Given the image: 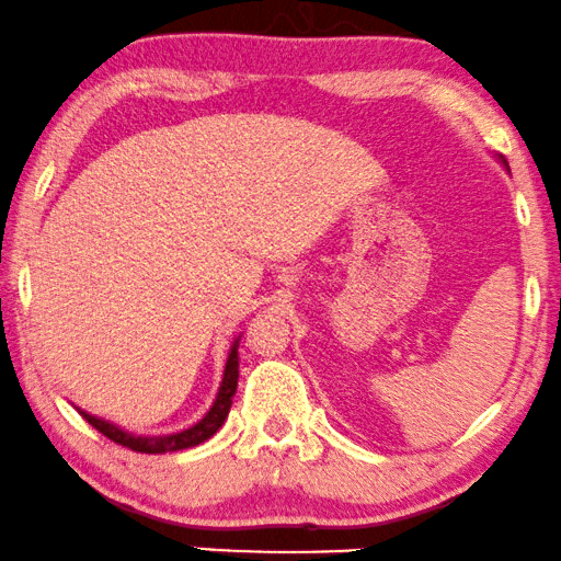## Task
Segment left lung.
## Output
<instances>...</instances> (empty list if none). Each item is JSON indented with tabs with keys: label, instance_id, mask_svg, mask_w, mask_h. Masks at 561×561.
Returning <instances> with one entry per match:
<instances>
[{
	"label": "left lung",
	"instance_id": "1",
	"mask_svg": "<svg viewBox=\"0 0 561 561\" xmlns=\"http://www.w3.org/2000/svg\"><path fill=\"white\" fill-rule=\"evenodd\" d=\"M501 162H503V168H506V170H508V162H506V160H503V157H501Z\"/></svg>",
	"mask_w": 561,
	"mask_h": 561
}]
</instances>
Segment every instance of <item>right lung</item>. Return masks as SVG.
I'll use <instances>...</instances> for the list:
<instances>
[{
	"instance_id": "right-lung-1",
	"label": "right lung",
	"mask_w": 561,
	"mask_h": 561,
	"mask_svg": "<svg viewBox=\"0 0 561 561\" xmlns=\"http://www.w3.org/2000/svg\"><path fill=\"white\" fill-rule=\"evenodd\" d=\"M239 341H241V335L233 337L231 351H228V358H226L224 381H220L216 401H213L208 414H205L198 424H193V427H187L183 432H175V435H154V437L139 435L137 437V435H131V432L116 427L114 422H106V420H101V416H93L89 412H83V409H78V412H81L83 420L89 422L91 427H96L101 435L116 442V445L134 449V453L162 455V453H178V449H187V447L201 445V442L210 439L220 427H224L226 416H228V412H231V404H233V397H236V386H239Z\"/></svg>"
}]
</instances>
